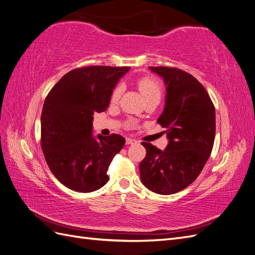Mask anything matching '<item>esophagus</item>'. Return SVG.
I'll list each match as a JSON object with an SVG mask.
<instances>
[{
    "label": "esophagus",
    "mask_w": 255,
    "mask_h": 255,
    "mask_svg": "<svg viewBox=\"0 0 255 255\" xmlns=\"http://www.w3.org/2000/svg\"><path fill=\"white\" fill-rule=\"evenodd\" d=\"M126 142H127V144H133V143H136L137 140L134 139V138H127Z\"/></svg>",
    "instance_id": "34e87169"
}]
</instances>
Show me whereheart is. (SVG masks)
<instances>
[{
	"label": "heart",
	"instance_id": "b5f03b06",
	"mask_svg": "<svg viewBox=\"0 0 255 255\" xmlns=\"http://www.w3.org/2000/svg\"><path fill=\"white\" fill-rule=\"evenodd\" d=\"M137 86L138 89H139L141 96L143 97V99L149 98L152 96H158L160 97V84L153 78H150V76H145V78L140 79L139 81L137 82ZM122 92V86H117L112 94V102H117L118 100L120 99Z\"/></svg>",
	"mask_w": 255,
	"mask_h": 255
}]
</instances>
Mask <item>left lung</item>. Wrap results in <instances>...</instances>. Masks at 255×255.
<instances>
[{
  "label": "left lung",
  "instance_id": "obj_1",
  "mask_svg": "<svg viewBox=\"0 0 255 255\" xmlns=\"http://www.w3.org/2000/svg\"><path fill=\"white\" fill-rule=\"evenodd\" d=\"M164 79L166 103L157 122L165 128L164 151L142 142L145 157L139 164L144 186L159 195L186 188L202 171L210 157L216 132L212 100L197 79L177 68L149 67Z\"/></svg>",
  "mask_w": 255,
  "mask_h": 255
}]
</instances>
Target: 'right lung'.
Returning a JSON list of instances; mask_svg holds the SVG:
<instances>
[{
	"label": "right lung",
	"mask_w": 255,
	"mask_h": 255,
	"mask_svg": "<svg viewBox=\"0 0 255 255\" xmlns=\"http://www.w3.org/2000/svg\"><path fill=\"white\" fill-rule=\"evenodd\" d=\"M129 67L90 66L71 70L45 98L41 149L52 173L66 187L95 191L109 181L107 169L125 137L92 135L94 114L107 110L113 90Z\"/></svg>",
	"instance_id": "obj_1"
}]
</instances>
